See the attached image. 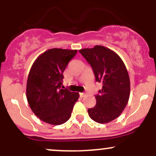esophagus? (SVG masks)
<instances>
[{"label": "esophagus", "mask_w": 156, "mask_h": 156, "mask_svg": "<svg viewBox=\"0 0 156 156\" xmlns=\"http://www.w3.org/2000/svg\"><path fill=\"white\" fill-rule=\"evenodd\" d=\"M79 94H80V97H81V98H83V97L85 96V94H84V93H83V92L80 93Z\"/></svg>", "instance_id": "1"}]
</instances>
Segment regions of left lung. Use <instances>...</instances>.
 Wrapping results in <instances>:
<instances>
[{"label":"left lung","instance_id":"obj_1","mask_svg":"<svg viewBox=\"0 0 156 156\" xmlns=\"http://www.w3.org/2000/svg\"><path fill=\"white\" fill-rule=\"evenodd\" d=\"M92 67L96 81L103 83L96 94V105L88 109L89 116L96 122L108 123L120 115L130 96V78L124 62L115 52L96 45L79 51Z\"/></svg>","mask_w":156,"mask_h":156}]
</instances>
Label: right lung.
Wrapping results in <instances>:
<instances>
[{
	"label": "right lung",
	"instance_id": "obj_1",
	"mask_svg": "<svg viewBox=\"0 0 156 156\" xmlns=\"http://www.w3.org/2000/svg\"><path fill=\"white\" fill-rule=\"evenodd\" d=\"M77 50L53 48L41 54L31 68L26 97L32 112L41 120L53 125L69 119L79 94L62 89L63 73Z\"/></svg>",
	"mask_w": 156,
	"mask_h": 156
}]
</instances>
